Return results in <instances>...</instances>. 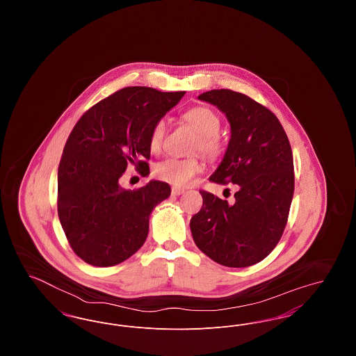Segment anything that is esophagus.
<instances>
[{"label": "esophagus", "instance_id": "obj_1", "mask_svg": "<svg viewBox=\"0 0 356 356\" xmlns=\"http://www.w3.org/2000/svg\"><path fill=\"white\" fill-rule=\"evenodd\" d=\"M181 193H184V189H183V188H177V186H173V188H172V195L179 196V195H181Z\"/></svg>", "mask_w": 356, "mask_h": 356}]
</instances>
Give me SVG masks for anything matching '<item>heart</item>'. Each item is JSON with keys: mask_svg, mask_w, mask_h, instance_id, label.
I'll return each instance as SVG.
<instances>
[{"mask_svg": "<svg viewBox=\"0 0 356 356\" xmlns=\"http://www.w3.org/2000/svg\"><path fill=\"white\" fill-rule=\"evenodd\" d=\"M183 120L197 134L193 152L202 153L205 159L215 160L222 153V143L219 137L221 128L220 116L211 108L197 105L184 112ZM167 134V121L157 120L149 134V148L160 152ZM203 165L197 159H167L154 167V176L161 181L175 186H186L193 183L195 177L202 173Z\"/></svg>", "mask_w": 356, "mask_h": 356, "instance_id": "1", "label": "heart"}]
</instances>
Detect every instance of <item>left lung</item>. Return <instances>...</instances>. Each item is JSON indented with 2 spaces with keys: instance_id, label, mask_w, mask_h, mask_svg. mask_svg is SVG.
Masks as SVG:
<instances>
[{
  "instance_id": "left-lung-1",
  "label": "left lung",
  "mask_w": 356,
  "mask_h": 356,
  "mask_svg": "<svg viewBox=\"0 0 356 356\" xmlns=\"http://www.w3.org/2000/svg\"><path fill=\"white\" fill-rule=\"evenodd\" d=\"M199 100L216 105L231 124V140L209 177L237 184L235 203L202 189V209L191 219L195 244L225 267H250L266 259L284 232L293 196L292 149L268 108L231 89H213Z\"/></svg>"
}]
</instances>
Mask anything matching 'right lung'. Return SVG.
<instances>
[{"label":"right lung","instance_id":"right-lung-1","mask_svg":"<svg viewBox=\"0 0 356 356\" xmlns=\"http://www.w3.org/2000/svg\"><path fill=\"white\" fill-rule=\"evenodd\" d=\"M186 92L122 88L89 108L73 127L57 175V212L69 245L85 263L112 267L137 252L153 208L170 197L167 183L152 180L127 191L119 179L134 165L149 173L153 124Z\"/></svg>","mask_w":356,"mask_h":356}]
</instances>
